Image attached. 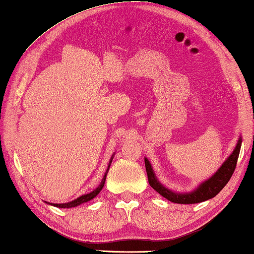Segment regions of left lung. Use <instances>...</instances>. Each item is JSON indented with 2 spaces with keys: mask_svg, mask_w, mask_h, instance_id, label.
<instances>
[{
  "mask_svg": "<svg viewBox=\"0 0 254 254\" xmlns=\"http://www.w3.org/2000/svg\"><path fill=\"white\" fill-rule=\"evenodd\" d=\"M241 143H242V140H241V137H239V141L235 145L233 152L230 154V157L227 158L224 163L220 167V169H218L209 179L205 180V182L201 183L195 190H192L190 192H175L163 186V185L157 179L156 175H154L151 163L149 162L147 158H144L145 170H147L150 186H151L154 190L158 191L161 196L165 197V198L177 204H196L213 198V197L216 196L218 192L225 187V185L229 183L230 178L232 177V175H233L240 154Z\"/></svg>",
  "mask_w": 254,
  "mask_h": 254,
  "instance_id": "8db88e82",
  "label": "left lung"
}]
</instances>
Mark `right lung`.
I'll return each instance as SVG.
<instances>
[{"instance_id":"right-lung-1","label":"right lung","mask_w":254,"mask_h":254,"mask_svg":"<svg viewBox=\"0 0 254 254\" xmlns=\"http://www.w3.org/2000/svg\"><path fill=\"white\" fill-rule=\"evenodd\" d=\"M112 160H113V156H112V158H111L110 163H109V167H107V170H106V173L104 175V177H103V179H102L101 184L98 185V187L96 189H94L93 191L89 192V194H86V195L80 196V197H78V198H76L74 200L69 201V203H65V204H53V203H48V201H46V203L49 204V205H54V206H56V207H59V208H71V207H76V206H78L80 204L86 203V201L93 199L94 197H96L98 194H100V191L102 190V188L104 187L106 175H107V173H109V169H110V166H111Z\"/></svg>"}]
</instances>
